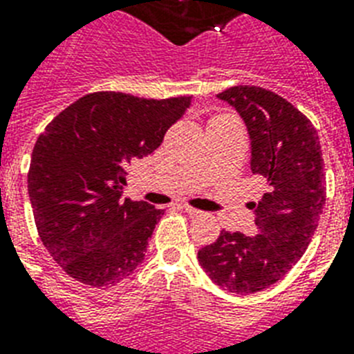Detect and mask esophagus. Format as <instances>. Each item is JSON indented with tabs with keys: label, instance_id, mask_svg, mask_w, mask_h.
<instances>
[{
	"label": "esophagus",
	"instance_id": "obj_1",
	"mask_svg": "<svg viewBox=\"0 0 354 354\" xmlns=\"http://www.w3.org/2000/svg\"><path fill=\"white\" fill-rule=\"evenodd\" d=\"M182 209L185 211V213H187V215H191V216H198V215H202V211L196 209V207H191V205H182Z\"/></svg>",
	"mask_w": 354,
	"mask_h": 354
}]
</instances>
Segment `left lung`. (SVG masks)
<instances>
[{"label": "left lung", "instance_id": "1", "mask_svg": "<svg viewBox=\"0 0 354 354\" xmlns=\"http://www.w3.org/2000/svg\"><path fill=\"white\" fill-rule=\"evenodd\" d=\"M244 119L252 139V172L266 180L255 209V235L221 232L198 252L211 281L233 294L268 288L297 263L325 205V172L316 128L292 102L259 86L218 93Z\"/></svg>", "mask_w": 354, "mask_h": 354}]
</instances>
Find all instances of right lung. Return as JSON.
<instances>
[{"label":"right lung","instance_id":"right-lung-1","mask_svg":"<svg viewBox=\"0 0 354 354\" xmlns=\"http://www.w3.org/2000/svg\"><path fill=\"white\" fill-rule=\"evenodd\" d=\"M191 97L143 99L95 91L69 104L38 136L30 205L38 235L69 277L112 286L133 274L163 209L122 198L130 161L152 154Z\"/></svg>","mask_w":354,"mask_h":354}]
</instances>
